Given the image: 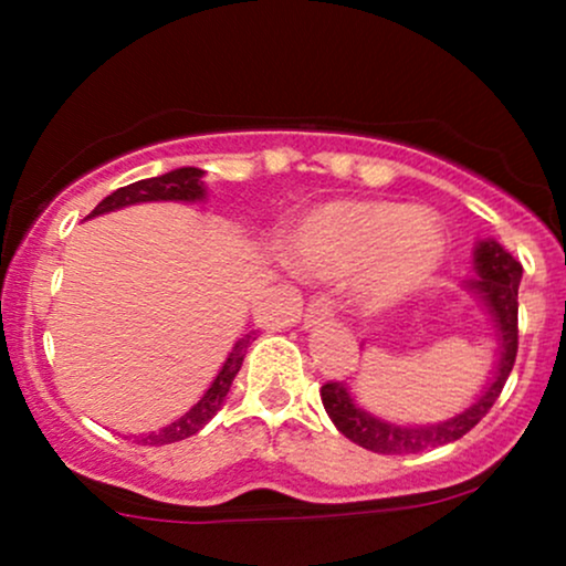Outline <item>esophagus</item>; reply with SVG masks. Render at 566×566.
I'll list each match as a JSON object with an SVG mask.
<instances>
[{
  "label": "esophagus",
  "instance_id": "1",
  "mask_svg": "<svg viewBox=\"0 0 566 566\" xmlns=\"http://www.w3.org/2000/svg\"><path fill=\"white\" fill-rule=\"evenodd\" d=\"M331 317H333V306H331V302H327L325 296L312 298L310 306H306V312H304V325H306V327L323 325L325 319H331Z\"/></svg>",
  "mask_w": 566,
  "mask_h": 566
}]
</instances>
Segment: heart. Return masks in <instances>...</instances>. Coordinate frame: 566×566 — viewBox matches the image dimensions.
Wrapping results in <instances>:
<instances>
[{
    "label": "heart",
    "instance_id": "1",
    "mask_svg": "<svg viewBox=\"0 0 566 566\" xmlns=\"http://www.w3.org/2000/svg\"><path fill=\"white\" fill-rule=\"evenodd\" d=\"M291 249L312 277H348L361 304L386 306L436 275L446 256V233L424 209L338 199L310 209L296 222Z\"/></svg>",
    "mask_w": 566,
    "mask_h": 566
}]
</instances>
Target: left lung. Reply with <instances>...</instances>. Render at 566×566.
Wrapping results in <instances>:
<instances>
[{"label":"left lung","instance_id":"1","mask_svg":"<svg viewBox=\"0 0 566 566\" xmlns=\"http://www.w3.org/2000/svg\"><path fill=\"white\" fill-rule=\"evenodd\" d=\"M475 275L478 277L467 283V289L475 291L483 298L499 336V361L483 394L462 415L451 417L446 422L396 424L357 407L344 380H331L319 388V396H323L327 417H331L333 424L344 432L348 441L359 443L361 449L375 453H420L436 449V446L459 441L491 411L506 386L514 359H517V291L522 281V264L501 243L480 241L475 249Z\"/></svg>","mask_w":566,"mask_h":566}]
</instances>
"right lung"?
<instances>
[{
    "label": "right lung",
    "mask_w": 566,
    "mask_h": 566,
    "mask_svg": "<svg viewBox=\"0 0 566 566\" xmlns=\"http://www.w3.org/2000/svg\"><path fill=\"white\" fill-rule=\"evenodd\" d=\"M201 176L205 172L199 167H178V170L165 172V176L136 180V184L117 188V191L109 193L107 199H102L99 205L94 207V212L88 218H96V214L113 212V209H123L130 205H142V201H197L205 199V184H201ZM251 333L235 340L233 352L228 354L226 365L218 373L212 386L207 388V394L193 403L191 409L186 411L184 417H178L176 422H170L163 430H151L146 436H138V443L144 446H165L184 441V438L197 436V432L205 428V424L218 415V409L226 401L230 386H233V378L239 375L243 365V357H247Z\"/></svg>",
    "instance_id": "obj_1"
}]
</instances>
